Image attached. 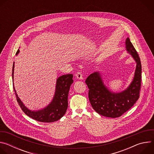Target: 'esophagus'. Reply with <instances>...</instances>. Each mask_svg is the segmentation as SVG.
I'll return each instance as SVG.
<instances>
[{"label":"esophagus","instance_id":"esophagus-1","mask_svg":"<svg viewBox=\"0 0 154 154\" xmlns=\"http://www.w3.org/2000/svg\"><path fill=\"white\" fill-rule=\"evenodd\" d=\"M75 76L77 77V79H79V80H82L83 79V76H82V74L80 72H77L75 74Z\"/></svg>","mask_w":154,"mask_h":154}]
</instances>
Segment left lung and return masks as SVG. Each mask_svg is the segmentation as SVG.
Segmentation results:
<instances>
[{
    "instance_id": "left-lung-1",
    "label": "left lung",
    "mask_w": 154,
    "mask_h": 154,
    "mask_svg": "<svg viewBox=\"0 0 154 154\" xmlns=\"http://www.w3.org/2000/svg\"><path fill=\"white\" fill-rule=\"evenodd\" d=\"M127 51L137 62L132 82L127 89L118 93H112L104 85L99 72L90 74L85 80L88 87V97L92 107L99 114L109 118H118L131 108L140 97L141 82V64L139 55L128 38Z\"/></svg>"
}]
</instances>
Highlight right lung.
<instances>
[{
    "instance_id": "right-lung-1",
    "label": "right lung",
    "mask_w": 154,
    "mask_h": 154,
    "mask_svg": "<svg viewBox=\"0 0 154 154\" xmlns=\"http://www.w3.org/2000/svg\"><path fill=\"white\" fill-rule=\"evenodd\" d=\"M19 52V50L18 49L16 55H17ZM14 63L12 70L13 79L14 75ZM72 78L73 75L71 74L63 75L58 77L57 80L55 93L53 100L45 108L36 112L30 111L24 106L18 97L14 88L18 104L26 115L37 121L42 122L57 121L64 115L67 110L68 106V97L71 85L73 83Z\"/></svg>"
}]
</instances>
